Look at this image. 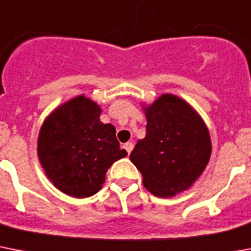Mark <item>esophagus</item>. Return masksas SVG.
I'll use <instances>...</instances> for the list:
<instances>
[{
	"label": "esophagus",
	"mask_w": 251,
	"mask_h": 251,
	"mask_svg": "<svg viewBox=\"0 0 251 251\" xmlns=\"http://www.w3.org/2000/svg\"><path fill=\"white\" fill-rule=\"evenodd\" d=\"M123 148L126 149V151L128 153V155H129L132 150H133V144H132V142H126V144L123 145Z\"/></svg>",
	"instance_id": "34e87169"
}]
</instances>
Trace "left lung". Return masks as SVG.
<instances>
[{
    "mask_svg": "<svg viewBox=\"0 0 251 251\" xmlns=\"http://www.w3.org/2000/svg\"><path fill=\"white\" fill-rule=\"evenodd\" d=\"M146 136L129 159L140 170L144 186L157 197L181 193L201 176L211 155L205 122L192 106L163 94L145 107Z\"/></svg>",
    "mask_w": 251,
    "mask_h": 251,
    "instance_id": "8db88e82",
    "label": "left lung"
}]
</instances>
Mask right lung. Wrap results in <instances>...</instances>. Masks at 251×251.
<instances>
[{"label":"right lung","mask_w":251,"mask_h":251,"mask_svg":"<svg viewBox=\"0 0 251 251\" xmlns=\"http://www.w3.org/2000/svg\"><path fill=\"white\" fill-rule=\"evenodd\" d=\"M100 115L96 102L77 96L54 110L40 129V163L50 181L71 197L97 193L111 164L127 155L115 127L101 123Z\"/></svg>","instance_id":"right-lung-1"}]
</instances>
